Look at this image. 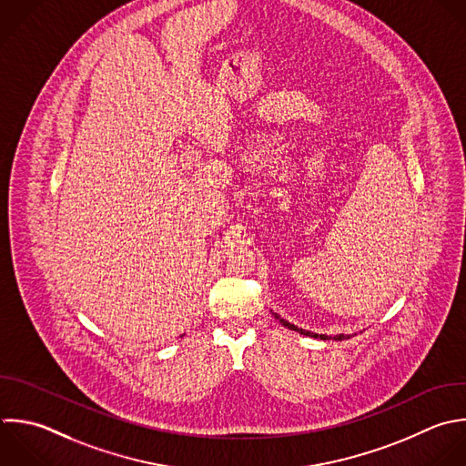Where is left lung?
<instances>
[{
    "label": "left lung",
    "mask_w": 466,
    "mask_h": 466,
    "mask_svg": "<svg viewBox=\"0 0 466 466\" xmlns=\"http://www.w3.org/2000/svg\"><path fill=\"white\" fill-rule=\"evenodd\" d=\"M275 315V319H279V322L282 324V326H286V328H289V329H293V331H299L300 335H306V337H313V339H320V340H329V339H333V340H344V339H350L351 335H344V333H340V335H335V337H331V335H319V333H313V331H308V329H302V328H297L295 324H291V322H288V320H284V319H280L277 313H273Z\"/></svg>",
    "instance_id": "obj_1"
}]
</instances>
